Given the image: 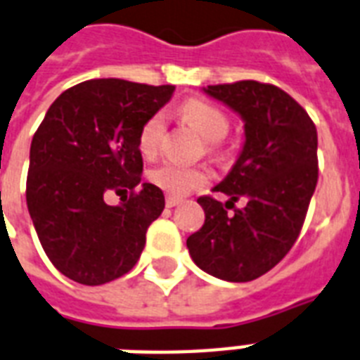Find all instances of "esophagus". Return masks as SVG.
<instances>
[{
    "instance_id": "1",
    "label": "esophagus",
    "mask_w": 360,
    "mask_h": 360,
    "mask_svg": "<svg viewBox=\"0 0 360 360\" xmlns=\"http://www.w3.org/2000/svg\"><path fill=\"white\" fill-rule=\"evenodd\" d=\"M183 200L181 198H175V196H166V205L168 207H175V205H179Z\"/></svg>"
}]
</instances>
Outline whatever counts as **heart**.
<instances>
[{"label":"heart","mask_w":360,"mask_h":360,"mask_svg":"<svg viewBox=\"0 0 360 360\" xmlns=\"http://www.w3.org/2000/svg\"><path fill=\"white\" fill-rule=\"evenodd\" d=\"M181 113L211 141L226 136L230 128L226 115L207 101H186L185 105L181 107ZM164 128H166L164 111H156L145 120L137 134V147L141 150V155H155L162 143ZM149 181L169 196H185L194 188L205 185L210 181V174L202 168H192V166H185L179 162H164L160 166L150 169Z\"/></svg>","instance_id":"b5f03b06"}]
</instances>
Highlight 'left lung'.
Here are the masks:
<instances>
[{
	"label": "left lung",
	"instance_id": "obj_1",
	"mask_svg": "<svg viewBox=\"0 0 360 360\" xmlns=\"http://www.w3.org/2000/svg\"><path fill=\"white\" fill-rule=\"evenodd\" d=\"M211 98L245 122V143L234 168L215 192L245 208L229 213L213 196H200L205 221L186 247L202 270L224 281L245 283L270 271L295 245L314 196L317 130L306 109L274 84L238 81L210 84Z\"/></svg>",
	"mask_w": 360,
	"mask_h": 360
}]
</instances>
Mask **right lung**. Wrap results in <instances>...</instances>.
Masks as SVG:
<instances>
[{
    "instance_id": "right-lung-1",
    "label": "right lung",
    "mask_w": 360,
    "mask_h": 360,
    "mask_svg": "<svg viewBox=\"0 0 360 360\" xmlns=\"http://www.w3.org/2000/svg\"><path fill=\"white\" fill-rule=\"evenodd\" d=\"M175 86L90 79L54 100L30 147L26 202L46 257L65 278L103 285L136 266L150 223L164 210L141 183L137 134ZM121 196L109 206L106 194Z\"/></svg>"
}]
</instances>
